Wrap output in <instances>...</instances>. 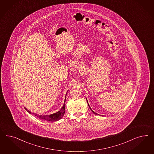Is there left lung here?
Here are the masks:
<instances>
[{"label": "left lung", "mask_w": 154, "mask_h": 154, "mask_svg": "<svg viewBox=\"0 0 154 154\" xmlns=\"http://www.w3.org/2000/svg\"><path fill=\"white\" fill-rule=\"evenodd\" d=\"M87 102H88V100H87ZM88 106H89V108H90V109H91V111H92V112H93L94 113H95V115H98V114H97V113H95V112H94L93 111V110H92V109H91V108H90V106H89V103H88Z\"/></svg>", "instance_id": "obj_1"}]
</instances>
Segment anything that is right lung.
<instances>
[{"label":"right lung","mask_w":154,"mask_h":154,"mask_svg":"<svg viewBox=\"0 0 154 154\" xmlns=\"http://www.w3.org/2000/svg\"><path fill=\"white\" fill-rule=\"evenodd\" d=\"M64 102H65V99ZM25 108L29 113H31L30 111H29L26 108ZM65 103H64V105H63V107L61 108V109L59 111H58V112H56V113H55L51 114V115H38L37 114H34V113H32V114H34V115L35 116L38 117L39 119H43V120H45L46 121H56L61 119L63 117V116L64 115V113H65Z\"/></svg>","instance_id":"obj_1"}]
</instances>
